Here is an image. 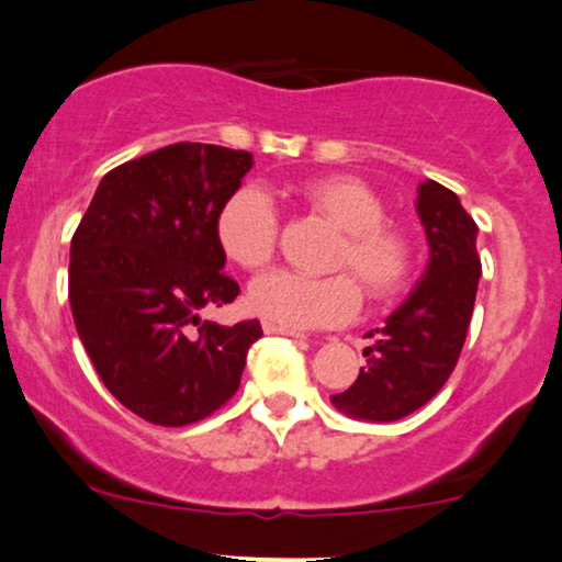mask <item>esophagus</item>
I'll list each match as a JSON object with an SVG mask.
<instances>
[{"label": "esophagus", "mask_w": 562, "mask_h": 562, "mask_svg": "<svg viewBox=\"0 0 562 562\" xmlns=\"http://www.w3.org/2000/svg\"><path fill=\"white\" fill-rule=\"evenodd\" d=\"M265 334H280V336H293V339H303L305 334L295 331V328H288V326H280V324H272V321H265Z\"/></svg>", "instance_id": "1"}]
</instances>
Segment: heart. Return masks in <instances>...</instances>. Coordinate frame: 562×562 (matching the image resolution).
<instances>
[{
	"label": "heart",
	"mask_w": 562,
	"mask_h": 562,
	"mask_svg": "<svg viewBox=\"0 0 562 562\" xmlns=\"http://www.w3.org/2000/svg\"><path fill=\"white\" fill-rule=\"evenodd\" d=\"M301 200L341 231L328 261L331 277H305L274 269L249 288V305L261 318L288 328L336 326L355 316L359 288L370 301L401 293L411 274V244L385 223V205L368 182L336 175L305 182ZM280 218L267 192L244 184L215 213V241L244 269H259L274 257Z\"/></svg>",
	"instance_id": "obj_1"
}]
</instances>
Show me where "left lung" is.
Here are the masks:
<instances>
[{
    "instance_id": "left-lung-1",
    "label": "left lung",
    "mask_w": 562,
    "mask_h": 562,
    "mask_svg": "<svg viewBox=\"0 0 562 562\" xmlns=\"http://www.w3.org/2000/svg\"><path fill=\"white\" fill-rule=\"evenodd\" d=\"M429 261L411 295L375 328L368 368L355 385L331 395L341 414L362 422H398L429 403L452 375L473 316L481 257L477 226L460 198L434 179L418 184Z\"/></svg>"
}]
</instances>
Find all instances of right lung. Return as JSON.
<instances>
[{"label": "right lung", "mask_w": 562, "mask_h": 562, "mask_svg": "<svg viewBox=\"0 0 562 562\" xmlns=\"http://www.w3.org/2000/svg\"><path fill=\"white\" fill-rule=\"evenodd\" d=\"M254 167L249 151L171 144L102 177L71 238L69 303L97 375L159 426L211 416L238 391L259 321H203L238 282L223 272L215 213Z\"/></svg>", "instance_id": "1"}]
</instances>
